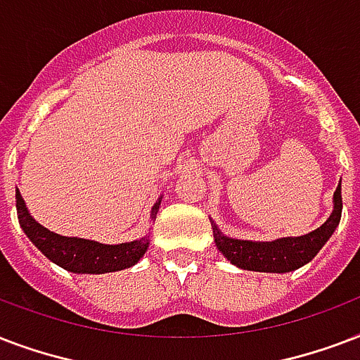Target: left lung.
Returning <instances> with one entry per match:
<instances>
[{
  "mask_svg": "<svg viewBox=\"0 0 360 360\" xmlns=\"http://www.w3.org/2000/svg\"><path fill=\"white\" fill-rule=\"evenodd\" d=\"M342 218V184L334 191V210L330 218L304 236L280 238L274 242H248L227 238L214 225L216 246L231 263L255 272H291L316 257L323 244L333 235Z\"/></svg>",
  "mask_w": 360,
  "mask_h": 360,
  "instance_id": "obj_1",
  "label": "left lung"
}]
</instances>
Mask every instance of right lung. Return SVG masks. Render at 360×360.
I'll return each mask as SVG.
<instances>
[{
	"label": "right lung",
	"mask_w": 360,
	"mask_h": 360,
	"mask_svg": "<svg viewBox=\"0 0 360 360\" xmlns=\"http://www.w3.org/2000/svg\"><path fill=\"white\" fill-rule=\"evenodd\" d=\"M160 208V202H155L152 210V218ZM16 212L18 221L27 238L52 261L60 264L61 269L75 272V274H105V272H116V270L129 269L144 255L148 250V236L141 240L125 242V244H99L84 238H69L60 236L52 231L44 229L35 219L27 214L20 191L16 189Z\"/></svg>",
	"instance_id": "1"
}]
</instances>
